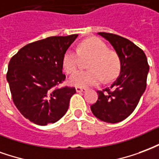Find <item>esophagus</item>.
<instances>
[{"label": "esophagus", "instance_id": "obj_1", "mask_svg": "<svg viewBox=\"0 0 159 159\" xmlns=\"http://www.w3.org/2000/svg\"><path fill=\"white\" fill-rule=\"evenodd\" d=\"M75 90L77 92H85L86 91V89L85 88H81V87H76Z\"/></svg>", "mask_w": 159, "mask_h": 159}]
</instances>
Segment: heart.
<instances>
[{"instance_id": "heart-1", "label": "heart", "mask_w": 159, "mask_h": 159, "mask_svg": "<svg viewBox=\"0 0 159 159\" xmlns=\"http://www.w3.org/2000/svg\"><path fill=\"white\" fill-rule=\"evenodd\" d=\"M80 56L91 59L89 70H79L70 76L69 83L76 87L97 85L102 80L110 82L119 75L121 62L115 51L108 49L104 41L98 38H90L79 45L78 50L68 49L63 55L62 67L68 74L75 72L80 61Z\"/></svg>"}]
</instances>
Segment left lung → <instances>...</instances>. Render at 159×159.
<instances>
[{"label":"left lung","mask_w":159,"mask_h":159,"mask_svg":"<svg viewBox=\"0 0 159 159\" xmlns=\"http://www.w3.org/2000/svg\"><path fill=\"white\" fill-rule=\"evenodd\" d=\"M119 56L121 68L111 86L97 91L98 99L91 106L97 119L107 123H119L129 117L137 106L147 87L149 71L144 52L128 39L111 33L100 32Z\"/></svg>","instance_id":"obj_1"}]
</instances>
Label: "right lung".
Wrapping results in <instances>:
<instances>
[{
    "instance_id": "1",
    "label": "right lung",
    "mask_w": 159,
    "mask_h": 159,
    "mask_svg": "<svg viewBox=\"0 0 159 159\" xmlns=\"http://www.w3.org/2000/svg\"><path fill=\"white\" fill-rule=\"evenodd\" d=\"M78 34L52 36L30 43L8 64L7 80L22 115L38 125L58 121L68 111L75 88H57L65 80L62 58Z\"/></svg>"
}]
</instances>
